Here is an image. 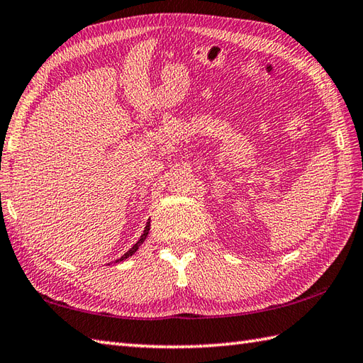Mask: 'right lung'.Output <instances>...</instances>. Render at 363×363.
<instances>
[{
    "label": "right lung",
    "instance_id": "right-lung-1",
    "mask_svg": "<svg viewBox=\"0 0 363 363\" xmlns=\"http://www.w3.org/2000/svg\"><path fill=\"white\" fill-rule=\"evenodd\" d=\"M148 233H150V221L148 223H146V226H145V230H143V234H142V237L140 238H138V242L133 246V248H130L128 252H125V254H123V256L120 257V259H117V260H115V262H120V260H125V259H128L129 256H133V254L138 250V246H140L143 242H145V238H146V235H148Z\"/></svg>",
    "mask_w": 363,
    "mask_h": 363
}]
</instances>
